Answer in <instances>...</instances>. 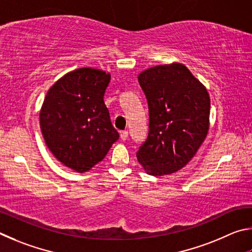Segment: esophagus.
Listing matches in <instances>:
<instances>
[{
  "label": "esophagus",
  "mask_w": 252,
  "mask_h": 252,
  "mask_svg": "<svg viewBox=\"0 0 252 252\" xmlns=\"http://www.w3.org/2000/svg\"><path fill=\"white\" fill-rule=\"evenodd\" d=\"M121 138H122V140H126L127 138H128V131L127 130L121 131Z\"/></svg>",
  "instance_id": "obj_1"
}]
</instances>
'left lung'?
Segmentation results:
<instances>
[{
  "label": "left lung",
  "mask_w": 252,
  "mask_h": 252,
  "mask_svg": "<svg viewBox=\"0 0 252 252\" xmlns=\"http://www.w3.org/2000/svg\"><path fill=\"white\" fill-rule=\"evenodd\" d=\"M138 82L147 98L148 137L136 153L147 174L164 176L184 168L209 130L207 88L182 63L143 70Z\"/></svg>",
  "instance_id": "1"
}]
</instances>
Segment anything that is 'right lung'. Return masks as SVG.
Masks as SVG:
<instances>
[{
	"instance_id": "obj_1",
	"label": "right lung",
	"mask_w": 252,
	"mask_h": 252,
	"mask_svg": "<svg viewBox=\"0 0 252 252\" xmlns=\"http://www.w3.org/2000/svg\"><path fill=\"white\" fill-rule=\"evenodd\" d=\"M110 82L105 70H72L48 90L39 112L46 146L64 166L91 170L105 158L119 134L110 122L104 94Z\"/></svg>"
}]
</instances>
